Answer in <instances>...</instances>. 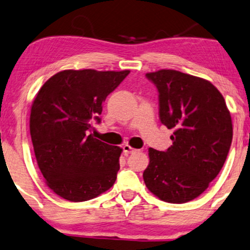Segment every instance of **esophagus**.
Here are the masks:
<instances>
[{
    "instance_id": "esophagus-1",
    "label": "esophagus",
    "mask_w": 250,
    "mask_h": 250,
    "mask_svg": "<svg viewBox=\"0 0 250 250\" xmlns=\"http://www.w3.org/2000/svg\"><path fill=\"white\" fill-rule=\"evenodd\" d=\"M123 151H125V153H132V152H136V148H134V147H131L130 145H128V144H125L123 145Z\"/></svg>"
}]
</instances>
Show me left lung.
Here are the masks:
<instances>
[{
    "label": "left lung",
    "mask_w": 250,
    "mask_h": 250,
    "mask_svg": "<svg viewBox=\"0 0 250 250\" xmlns=\"http://www.w3.org/2000/svg\"><path fill=\"white\" fill-rule=\"evenodd\" d=\"M159 92V118L173 144L148 148L146 188L162 201L181 204L198 197L219 174L229 154L233 125L225 99L213 84L178 70L145 75Z\"/></svg>",
    "instance_id": "obj_1"
}]
</instances>
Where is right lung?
<instances>
[{
	"label": "right lung",
	"instance_id": "right-lung-1",
	"mask_svg": "<svg viewBox=\"0 0 250 250\" xmlns=\"http://www.w3.org/2000/svg\"><path fill=\"white\" fill-rule=\"evenodd\" d=\"M129 70H63L34 98L30 134L38 166L48 187L70 202L92 200L112 187L122 148L97 140L103 103Z\"/></svg>",
	"mask_w": 250,
	"mask_h": 250
}]
</instances>
